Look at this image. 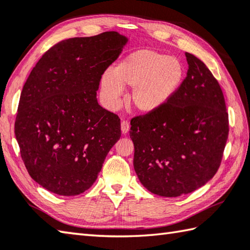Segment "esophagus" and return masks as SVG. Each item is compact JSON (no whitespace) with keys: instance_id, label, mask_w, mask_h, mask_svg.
I'll return each mask as SVG.
<instances>
[{"instance_id":"1","label":"esophagus","mask_w":250,"mask_h":250,"mask_svg":"<svg viewBox=\"0 0 250 250\" xmlns=\"http://www.w3.org/2000/svg\"><path fill=\"white\" fill-rule=\"evenodd\" d=\"M121 132H122V134H126L129 132V129H130V124L128 121H125V120H124V121H121Z\"/></svg>"}]
</instances>
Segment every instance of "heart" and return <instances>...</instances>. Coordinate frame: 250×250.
<instances>
[{
	"label": "heart",
	"mask_w": 250,
	"mask_h": 250,
	"mask_svg": "<svg viewBox=\"0 0 250 250\" xmlns=\"http://www.w3.org/2000/svg\"><path fill=\"white\" fill-rule=\"evenodd\" d=\"M184 67L178 58L150 48H141L125 56L101 78L103 99L110 108L118 107L124 87H132L129 102L142 114L163 108L180 89Z\"/></svg>",
	"instance_id": "heart-1"
}]
</instances>
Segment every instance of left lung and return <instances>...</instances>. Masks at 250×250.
Returning <instances> with one entry per match:
<instances>
[{"instance_id": "8db88e82", "label": "left lung", "mask_w": 250, "mask_h": 250, "mask_svg": "<svg viewBox=\"0 0 250 250\" xmlns=\"http://www.w3.org/2000/svg\"><path fill=\"white\" fill-rule=\"evenodd\" d=\"M185 56L187 78L168 104L131 120L135 173L145 188L164 197L192 193L211 180L229 134L218 81L196 56Z\"/></svg>"}]
</instances>
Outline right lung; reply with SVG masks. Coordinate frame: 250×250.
I'll return each instance as SVG.
<instances>
[{"label":"right lung","instance_id":"add662e5","mask_svg":"<svg viewBox=\"0 0 250 250\" xmlns=\"http://www.w3.org/2000/svg\"><path fill=\"white\" fill-rule=\"evenodd\" d=\"M128 41L116 31L62 41L24 83L15 135L30 177L50 192L89 189L120 139V119L99 104L96 91Z\"/></svg>","mask_w":250,"mask_h":250}]
</instances>
